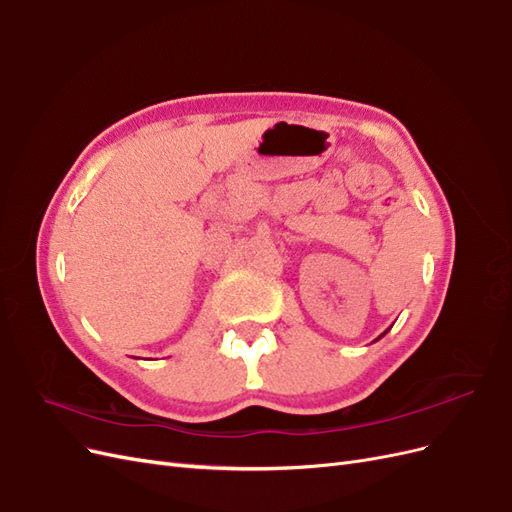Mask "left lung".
<instances>
[{
	"instance_id": "left-lung-1",
	"label": "left lung",
	"mask_w": 512,
	"mask_h": 512,
	"mask_svg": "<svg viewBox=\"0 0 512 512\" xmlns=\"http://www.w3.org/2000/svg\"><path fill=\"white\" fill-rule=\"evenodd\" d=\"M386 331H389V329H386ZM386 331H384V333H382V335H380V337H384V335H386ZM380 337H378V339H380Z\"/></svg>"
}]
</instances>
